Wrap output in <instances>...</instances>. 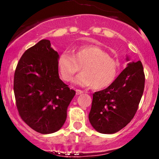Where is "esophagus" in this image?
<instances>
[{
    "label": "esophagus",
    "mask_w": 159,
    "mask_h": 159,
    "mask_svg": "<svg viewBox=\"0 0 159 159\" xmlns=\"http://www.w3.org/2000/svg\"><path fill=\"white\" fill-rule=\"evenodd\" d=\"M75 92H76V95H80V94L83 93V91L81 90H76Z\"/></svg>",
    "instance_id": "esophagus-1"
}]
</instances>
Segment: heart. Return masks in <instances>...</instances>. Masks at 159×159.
I'll use <instances>...</instances> for the list:
<instances>
[{"mask_svg": "<svg viewBox=\"0 0 159 159\" xmlns=\"http://www.w3.org/2000/svg\"><path fill=\"white\" fill-rule=\"evenodd\" d=\"M57 67L61 78L66 81H70L82 67L83 72L74 78L73 83L82 87L93 86L95 90H101L116 80L120 62L100 47L84 45L74 54L62 53L58 58Z\"/></svg>", "mask_w": 159, "mask_h": 159, "instance_id": "b5f03b06", "label": "heart"}]
</instances>
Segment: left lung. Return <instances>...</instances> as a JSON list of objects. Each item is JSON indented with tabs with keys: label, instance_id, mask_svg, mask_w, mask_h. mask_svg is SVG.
<instances>
[{
	"label": "left lung",
	"instance_id": "8db88e82",
	"mask_svg": "<svg viewBox=\"0 0 159 159\" xmlns=\"http://www.w3.org/2000/svg\"><path fill=\"white\" fill-rule=\"evenodd\" d=\"M129 61V57H126ZM141 62H130L112 84L93 94L89 120L102 134L119 132L133 119L144 90Z\"/></svg>",
	"mask_w": 159,
	"mask_h": 159
}]
</instances>
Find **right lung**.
I'll return each instance as SVG.
<instances>
[{
	"instance_id": "add662e5",
	"label": "right lung",
	"mask_w": 159,
	"mask_h": 159,
	"mask_svg": "<svg viewBox=\"0 0 159 159\" xmlns=\"http://www.w3.org/2000/svg\"><path fill=\"white\" fill-rule=\"evenodd\" d=\"M59 54L42 39L21 56L14 75V93L21 119L41 134L57 132L75 95L59 77Z\"/></svg>"
}]
</instances>
